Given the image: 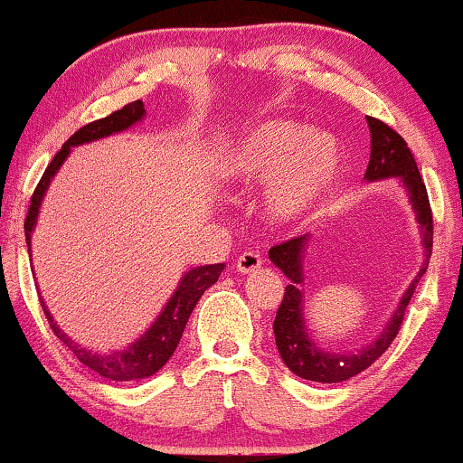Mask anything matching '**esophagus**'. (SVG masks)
<instances>
[{"label":"esophagus","instance_id":"1","mask_svg":"<svg viewBox=\"0 0 463 463\" xmlns=\"http://www.w3.org/2000/svg\"><path fill=\"white\" fill-rule=\"evenodd\" d=\"M261 263L263 259L259 252H244V255L238 257L236 261V269L240 271V274H255V271L261 269Z\"/></svg>","mask_w":463,"mask_h":463}]
</instances>
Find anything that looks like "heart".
<instances>
[{
    "mask_svg": "<svg viewBox=\"0 0 463 463\" xmlns=\"http://www.w3.org/2000/svg\"><path fill=\"white\" fill-rule=\"evenodd\" d=\"M217 176L232 187L265 183L271 223L295 225L325 204L344 170V147L326 130L274 118L244 130L219 154Z\"/></svg>",
    "mask_w": 463,
    "mask_h": 463,
    "instance_id": "obj_1",
    "label": "heart"
}]
</instances>
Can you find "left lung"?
I'll list each match as a JSON object with an SVG mask.
<instances>
[{"label":"left lung","instance_id":"8db88e82","mask_svg":"<svg viewBox=\"0 0 463 463\" xmlns=\"http://www.w3.org/2000/svg\"><path fill=\"white\" fill-rule=\"evenodd\" d=\"M366 122H369L371 130V160L369 166H366L364 179L369 183L383 179L401 181L402 189L407 192L409 204L415 213L417 225H420L423 263L375 341L363 345L358 352H331L312 339V331H309L306 322V268L309 261L307 250L312 246V238L306 233V236L293 238L284 244L271 246L269 261L288 278V287L284 288V299L278 307L274 320L276 345L284 364L297 377L307 379V382L339 383L369 369L388 350L398 335L404 309H407L411 297L415 293L417 282L426 274L430 257H432V211H430L428 192L420 170H417L415 157L407 147V143H404V138L392 130L388 124L375 118H366Z\"/></svg>","mask_w":463,"mask_h":463}]
</instances>
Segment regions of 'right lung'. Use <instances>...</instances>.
Masks as SVG:
<instances>
[{"label": "right lung", "instance_id": "obj_1", "mask_svg": "<svg viewBox=\"0 0 463 463\" xmlns=\"http://www.w3.org/2000/svg\"><path fill=\"white\" fill-rule=\"evenodd\" d=\"M145 118V105L143 100H135V103L124 105L122 109L113 111L111 116L103 119H97V122L86 124L84 128H80L73 137H69V141L62 145L59 154L54 156V160L50 162V166L43 173L42 181L37 183L33 198H31V206L27 213V219H24V236H27V249L31 252V233H33L37 225V217H40V206L43 195H46L50 183H52L54 175L59 173L62 162L67 160L69 154H71L73 147H80L84 143L99 141V138L118 135V132L128 130L130 126L137 122H143ZM225 269V263H214V265H198V268H192L183 274L179 280V287L175 288V293L170 295L166 306L157 318L151 322V326L145 331L141 337L132 341L122 350L100 354L86 350L84 345L75 344V341L69 337L65 331H61V326L56 325L52 314L46 306V301L42 299L43 314L50 322V328H52L56 337H59L62 344H65L69 350H71L81 364H86L88 369L99 373L100 377L111 379V382H138V379L156 375L157 371L162 369L164 364L168 363L170 356H173L176 345H179L181 335L185 331V325L192 316L195 303L200 301V297L204 295L206 288H211L214 282L219 280L221 271Z\"/></svg>", "mask_w": 463, "mask_h": 463}]
</instances>
